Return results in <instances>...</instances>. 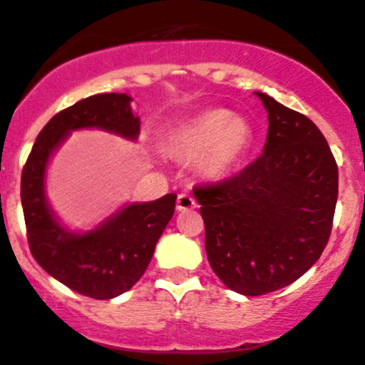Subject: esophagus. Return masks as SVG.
<instances>
[{
  "label": "esophagus",
  "mask_w": 365,
  "mask_h": 365,
  "mask_svg": "<svg viewBox=\"0 0 365 365\" xmlns=\"http://www.w3.org/2000/svg\"><path fill=\"white\" fill-rule=\"evenodd\" d=\"M197 206V202H195V199L192 197L190 194L183 192L178 195V199H176V210L178 212H185V210H192Z\"/></svg>",
  "instance_id": "obj_1"
}]
</instances>
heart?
<instances>
[{
  "instance_id": "b5f03b06",
  "label": "heart",
  "mask_w": 365,
  "mask_h": 365,
  "mask_svg": "<svg viewBox=\"0 0 365 365\" xmlns=\"http://www.w3.org/2000/svg\"><path fill=\"white\" fill-rule=\"evenodd\" d=\"M250 145L247 120L225 108H208L176 124L168 133L164 152L176 160L199 157V171L206 178L222 180L240 166Z\"/></svg>"
}]
</instances>
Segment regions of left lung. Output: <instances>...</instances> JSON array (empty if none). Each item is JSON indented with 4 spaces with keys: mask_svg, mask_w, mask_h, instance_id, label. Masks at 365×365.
Here are the masks:
<instances>
[{
    "mask_svg": "<svg viewBox=\"0 0 365 365\" xmlns=\"http://www.w3.org/2000/svg\"><path fill=\"white\" fill-rule=\"evenodd\" d=\"M255 94L269 118L262 155L232 178L194 187L210 266L243 295L301 278L327 247L337 201V164L320 129Z\"/></svg>",
    "mask_w": 365,
    "mask_h": 365,
    "instance_id": "8db88e82",
    "label": "left lung"
}]
</instances>
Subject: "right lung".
<instances>
[{
	"mask_svg": "<svg viewBox=\"0 0 365 365\" xmlns=\"http://www.w3.org/2000/svg\"><path fill=\"white\" fill-rule=\"evenodd\" d=\"M128 94H96L56 113L33 145L21 178V201L29 250L48 274L75 292L112 299L128 292L150 264L155 245L175 213L176 194L134 202L94 231H66L47 205L45 170L52 152L75 129L98 128L136 140L140 118Z\"/></svg>",
	"mask_w": 365,
	"mask_h": 365,
	"instance_id": "obj_1",
	"label": "right lung"
}]
</instances>
